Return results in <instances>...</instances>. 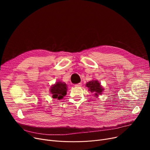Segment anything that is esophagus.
Masks as SVG:
<instances>
[{"label":"esophagus","mask_w":150,"mask_h":150,"mask_svg":"<svg viewBox=\"0 0 150 150\" xmlns=\"http://www.w3.org/2000/svg\"><path fill=\"white\" fill-rule=\"evenodd\" d=\"M81 85H82V84H81V83H78V84H75V87H81Z\"/></svg>","instance_id":"esophagus-1"}]
</instances>
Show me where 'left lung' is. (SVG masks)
<instances>
[{
  "label": "left lung",
  "mask_w": 150,
  "mask_h": 150,
  "mask_svg": "<svg viewBox=\"0 0 150 150\" xmlns=\"http://www.w3.org/2000/svg\"><path fill=\"white\" fill-rule=\"evenodd\" d=\"M86 86L89 88V90L95 93V96H98V94H101L103 91V88L97 80H92L86 84Z\"/></svg>",
  "instance_id": "obj_1"
}]
</instances>
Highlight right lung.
Returning <instances> with one entry per match:
<instances>
[{"label":"right lung","mask_w":150,"mask_h":150,"mask_svg":"<svg viewBox=\"0 0 150 150\" xmlns=\"http://www.w3.org/2000/svg\"><path fill=\"white\" fill-rule=\"evenodd\" d=\"M50 92L53 98L60 100L66 96L67 86L64 83L57 82L51 87Z\"/></svg>","instance_id":"1"}]
</instances>
